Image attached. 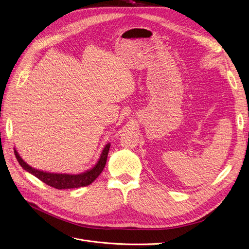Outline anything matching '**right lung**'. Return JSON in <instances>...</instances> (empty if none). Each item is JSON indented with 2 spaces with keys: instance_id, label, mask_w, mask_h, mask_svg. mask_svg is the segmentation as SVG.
Segmentation results:
<instances>
[{
  "instance_id": "1",
  "label": "right lung",
  "mask_w": 249,
  "mask_h": 249,
  "mask_svg": "<svg viewBox=\"0 0 249 249\" xmlns=\"http://www.w3.org/2000/svg\"><path fill=\"white\" fill-rule=\"evenodd\" d=\"M109 148H110V144H107L105 146V148L103 149L100 159H99V161L97 162V164L92 169H90L84 173L77 174V175L57 174V173H48V172L40 171V170H37L35 168H32L31 166H29V165L20 157L19 153L16 150H15V155H16L17 160H18V162L20 163V165L25 170H27L31 174L36 176L38 179H40L47 185L54 187L56 189H72V188L88 186L99 175L101 174V172L103 171V169L105 167L106 161H107Z\"/></svg>"
}]
</instances>
